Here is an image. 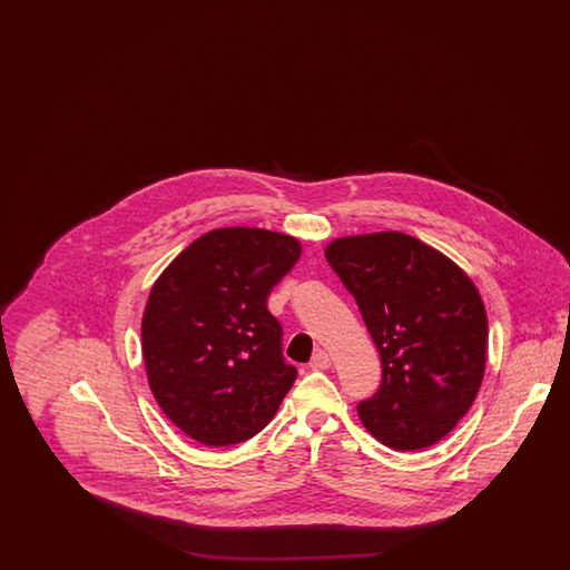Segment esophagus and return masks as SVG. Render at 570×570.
Instances as JSON below:
<instances>
[{"mask_svg": "<svg viewBox=\"0 0 570 570\" xmlns=\"http://www.w3.org/2000/svg\"><path fill=\"white\" fill-rule=\"evenodd\" d=\"M309 367H312V370H328V367H331V356H328L325 351H318V353L312 356Z\"/></svg>", "mask_w": 570, "mask_h": 570, "instance_id": "34e87169", "label": "esophagus"}]
</instances>
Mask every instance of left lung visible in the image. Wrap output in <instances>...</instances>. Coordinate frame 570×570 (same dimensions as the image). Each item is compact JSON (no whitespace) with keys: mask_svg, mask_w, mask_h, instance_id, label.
<instances>
[{"mask_svg":"<svg viewBox=\"0 0 570 570\" xmlns=\"http://www.w3.org/2000/svg\"><path fill=\"white\" fill-rule=\"evenodd\" d=\"M326 261L353 295L379 348V391L358 402L370 434L419 451L449 434L485 374L488 314L460 267L404 233L335 239Z\"/></svg>","mask_w":570,"mask_h":570,"instance_id":"8db88e82","label":"left lung"}]
</instances>
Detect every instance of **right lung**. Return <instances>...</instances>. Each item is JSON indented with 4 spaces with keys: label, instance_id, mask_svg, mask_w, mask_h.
I'll return each instance as SVG.
<instances>
[{
    "label": "right lung",
    "instance_id": "right-lung-1",
    "mask_svg": "<svg viewBox=\"0 0 570 570\" xmlns=\"http://www.w3.org/2000/svg\"><path fill=\"white\" fill-rule=\"evenodd\" d=\"M298 256L295 237L217 228L154 284L140 326L149 386L200 444L228 446L265 430L297 379L267 297Z\"/></svg>",
    "mask_w": 570,
    "mask_h": 570
}]
</instances>
